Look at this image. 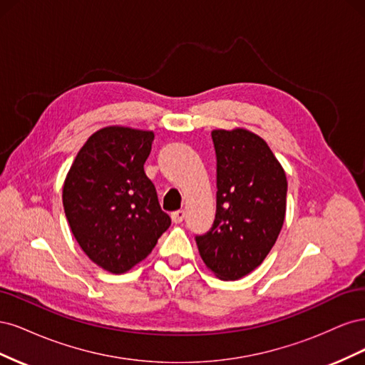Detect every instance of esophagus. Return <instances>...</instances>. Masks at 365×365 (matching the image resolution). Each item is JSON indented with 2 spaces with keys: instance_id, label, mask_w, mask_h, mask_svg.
Wrapping results in <instances>:
<instances>
[{
  "instance_id": "obj_1",
  "label": "esophagus",
  "mask_w": 365,
  "mask_h": 365,
  "mask_svg": "<svg viewBox=\"0 0 365 365\" xmlns=\"http://www.w3.org/2000/svg\"><path fill=\"white\" fill-rule=\"evenodd\" d=\"M170 216H172V220L175 224H180V222H182L184 217H185V212H184V210H176V212H173Z\"/></svg>"
}]
</instances>
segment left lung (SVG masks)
Wrapping results in <instances>:
<instances>
[{"mask_svg": "<svg viewBox=\"0 0 365 365\" xmlns=\"http://www.w3.org/2000/svg\"><path fill=\"white\" fill-rule=\"evenodd\" d=\"M216 150V216L196 236L205 267L237 280L268 256L283 227L288 181L267 141L236 128L212 132Z\"/></svg>", "mask_w": 365, "mask_h": 365, "instance_id": "1", "label": "left lung"}]
</instances>
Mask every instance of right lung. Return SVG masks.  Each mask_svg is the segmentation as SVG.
<instances>
[{
  "mask_svg": "<svg viewBox=\"0 0 365 365\" xmlns=\"http://www.w3.org/2000/svg\"><path fill=\"white\" fill-rule=\"evenodd\" d=\"M152 130L98 129L77 153L62 202L71 233L98 267L121 274L146 259L170 227L145 173Z\"/></svg>",
  "mask_w": 365,
  "mask_h": 365,
  "instance_id": "obj_1",
  "label": "right lung"
}]
</instances>
